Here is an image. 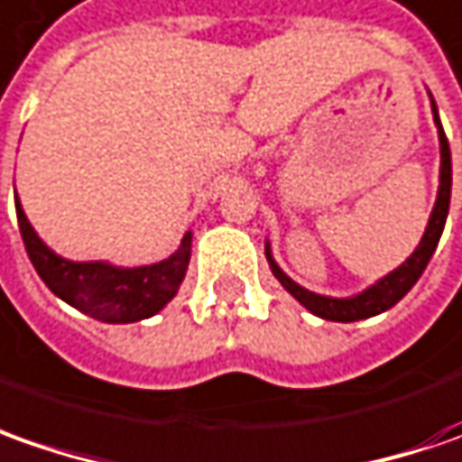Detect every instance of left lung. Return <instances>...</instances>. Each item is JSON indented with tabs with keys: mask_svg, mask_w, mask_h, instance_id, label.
Wrapping results in <instances>:
<instances>
[{
	"mask_svg": "<svg viewBox=\"0 0 462 462\" xmlns=\"http://www.w3.org/2000/svg\"><path fill=\"white\" fill-rule=\"evenodd\" d=\"M430 102H432V117H435V125H438V137H439V186H438V199H435V207H432V215H430V222L424 227V235H421L420 245L417 250L406 258L399 268H393L391 273H386L383 279H378L375 283H371L368 289H363L360 294L356 296H345V299H337V296H322L314 294L310 289L299 286L294 279H289L281 265L273 261V253H271V243H265V258H268V265L273 271V276L281 281V286L294 296L296 301L310 310L311 314L322 317V319H329V322H358V319H368V317H375L381 311L391 310L396 301H402L409 289L420 281V276L424 273L427 263L432 258L435 247L439 243V235L445 230V219H448V209H450V189H453V161H450V145H448V137H445V130H442V122H439L438 115V104L430 94Z\"/></svg>",
	"mask_w": 462,
	"mask_h": 462,
	"instance_id": "1",
	"label": "left lung"
}]
</instances>
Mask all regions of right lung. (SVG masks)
Segmentation results:
<instances>
[{
  "instance_id": "1",
  "label": "right lung",
  "mask_w": 462,
  "mask_h": 462,
  "mask_svg": "<svg viewBox=\"0 0 462 462\" xmlns=\"http://www.w3.org/2000/svg\"><path fill=\"white\" fill-rule=\"evenodd\" d=\"M17 222L27 255L45 286L71 304L73 310L109 325H130L148 319L166 307L181 286L191 258V230L166 261L122 268L106 261H69L42 243L27 222L23 204L14 194Z\"/></svg>"
}]
</instances>
